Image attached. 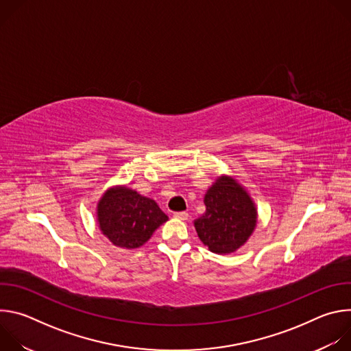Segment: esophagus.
<instances>
[{
	"mask_svg": "<svg viewBox=\"0 0 351 351\" xmlns=\"http://www.w3.org/2000/svg\"><path fill=\"white\" fill-rule=\"evenodd\" d=\"M173 217H175L176 219H180V221H186V219L189 218V214H187V213H175V214H173Z\"/></svg>",
	"mask_w": 351,
	"mask_h": 351,
	"instance_id": "34e87169",
	"label": "esophagus"
}]
</instances>
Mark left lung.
Returning <instances> with one entry per match:
<instances>
[{"label":"left lung","instance_id":"1","mask_svg":"<svg viewBox=\"0 0 351 351\" xmlns=\"http://www.w3.org/2000/svg\"><path fill=\"white\" fill-rule=\"evenodd\" d=\"M204 204L206 213L193 223L210 252L230 254L247 243L258 213L252 195L233 176H218L204 195Z\"/></svg>","mask_w":351,"mask_h":351}]
</instances>
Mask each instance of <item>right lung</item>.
<instances>
[{
	"mask_svg": "<svg viewBox=\"0 0 351 351\" xmlns=\"http://www.w3.org/2000/svg\"><path fill=\"white\" fill-rule=\"evenodd\" d=\"M167 221L154 199L128 186L110 187L97 204L99 230L119 248L141 247Z\"/></svg>",
	"mask_w": 351,
	"mask_h": 351,
	"instance_id": "obj_1",
	"label": "right lung"
}]
</instances>
